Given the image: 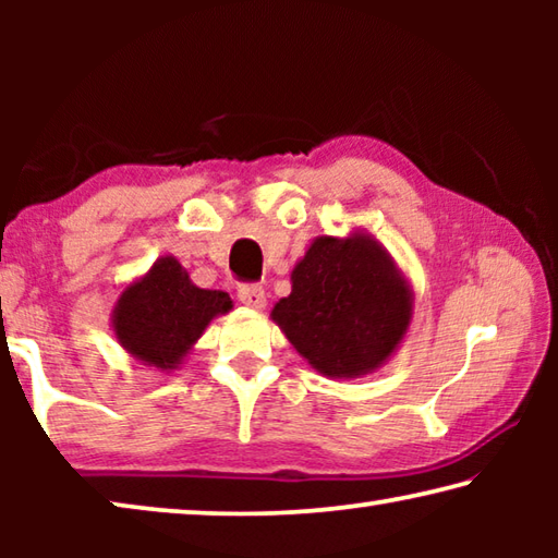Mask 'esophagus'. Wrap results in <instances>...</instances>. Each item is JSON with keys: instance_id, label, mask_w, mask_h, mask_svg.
<instances>
[{"instance_id": "34e87169", "label": "esophagus", "mask_w": 558, "mask_h": 558, "mask_svg": "<svg viewBox=\"0 0 558 558\" xmlns=\"http://www.w3.org/2000/svg\"><path fill=\"white\" fill-rule=\"evenodd\" d=\"M239 300L245 307L251 310H263L266 307V290L258 286H241L239 288Z\"/></svg>"}]
</instances>
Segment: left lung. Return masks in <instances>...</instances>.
Returning a JSON list of instances; mask_svg holds the SVG:
<instances>
[{"mask_svg": "<svg viewBox=\"0 0 558 558\" xmlns=\"http://www.w3.org/2000/svg\"><path fill=\"white\" fill-rule=\"evenodd\" d=\"M270 319L327 379H362L401 347L413 288L386 245L366 231L317 235L290 272Z\"/></svg>", "mask_w": 558, "mask_h": 558, "instance_id": "1", "label": "left lung"}]
</instances>
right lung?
<instances>
[{"label": "right lung", "mask_w": 558, "mask_h": 558, "mask_svg": "<svg viewBox=\"0 0 558 558\" xmlns=\"http://www.w3.org/2000/svg\"><path fill=\"white\" fill-rule=\"evenodd\" d=\"M231 310L229 292L194 286L182 263L162 256L120 290L110 327L132 359L169 374L184 364L206 327Z\"/></svg>", "instance_id": "right-lung-1"}]
</instances>
